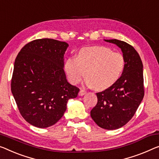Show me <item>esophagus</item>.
Instances as JSON below:
<instances>
[{
    "label": "esophagus",
    "instance_id": "obj_1",
    "mask_svg": "<svg viewBox=\"0 0 159 159\" xmlns=\"http://www.w3.org/2000/svg\"><path fill=\"white\" fill-rule=\"evenodd\" d=\"M86 93V91H85V90H84V89H80V91H79V95L80 96H84V95H85Z\"/></svg>",
    "mask_w": 159,
    "mask_h": 159
}]
</instances>
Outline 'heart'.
Segmentation results:
<instances>
[{
  "label": "heart",
  "instance_id": "heart-1",
  "mask_svg": "<svg viewBox=\"0 0 159 159\" xmlns=\"http://www.w3.org/2000/svg\"><path fill=\"white\" fill-rule=\"evenodd\" d=\"M125 60L119 53L106 46L85 47L76 57L66 59L64 64L68 79L73 84H79L86 74V84L98 91L112 86L121 75Z\"/></svg>",
  "mask_w": 159,
  "mask_h": 159
}]
</instances>
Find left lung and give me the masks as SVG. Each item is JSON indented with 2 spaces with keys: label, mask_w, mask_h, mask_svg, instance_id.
Masks as SVG:
<instances>
[{
  "label": "left lung",
  "mask_w": 159,
  "mask_h": 159,
  "mask_svg": "<svg viewBox=\"0 0 159 159\" xmlns=\"http://www.w3.org/2000/svg\"><path fill=\"white\" fill-rule=\"evenodd\" d=\"M104 41L116 45L121 50L125 60L124 69L112 86L96 93L98 102L91 111V116L99 127L115 130L131 119L143 100V63L131 45L117 39Z\"/></svg>",
  "instance_id": "1"
}]
</instances>
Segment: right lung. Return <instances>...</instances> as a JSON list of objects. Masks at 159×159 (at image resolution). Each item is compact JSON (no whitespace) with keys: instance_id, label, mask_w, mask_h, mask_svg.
Segmentation results:
<instances>
[{"instance_id":"1","label":"right lung","mask_w":159,"mask_h":159,"mask_svg":"<svg viewBox=\"0 0 159 159\" xmlns=\"http://www.w3.org/2000/svg\"><path fill=\"white\" fill-rule=\"evenodd\" d=\"M67 43L50 39L28 43L16 57L11 91L23 118L44 129L61 119L79 88L68 82L63 68Z\"/></svg>"}]
</instances>
